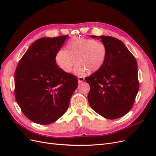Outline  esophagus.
Returning a JSON list of instances; mask_svg holds the SVG:
<instances>
[{
	"mask_svg": "<svg viewBox=\"0 0 156 156\" xmlns=\"http://www.w3.org/2000/svg\"><path fill=\"white\" fill-rule=\"evenodd\" d=\"M84 81V78L83 77H79V78H78V83H82V82H83Z\"/></svg>",
	"mask_w": 156,
	"mask_h": 156,
	"instance_id": "esophagus-1",
	"label": "esophagus"
}]
</instances>
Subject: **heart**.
<instances>
[{
    "label": "heart",
    "instance_id": "obj_1",
    "mask_svg": "<svg viewBox=\"0 0 156 156\" xmlns=\"http://www.w3.org/2000/svg\"><path fill=\"white\" fill-rule=\"evenodd\" d=\"M66 49L59 50L55 62L66 73H69L75 64V73L78 75L88 72L93 74L104 66L108 55L107 46L101 41L83 37H75L66 44Z\"/></svg>",
    "mask_w": 156,
    "mask_h": 156
}]
</instances>
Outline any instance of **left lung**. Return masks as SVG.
Listing matches in <instances>:
<instances>
[{
    "label": "left lung",
    "instance_id": "left-lung-1",
    "mask_svg": "<svg viewBox=\"0 0 156 156\" xmlns=\"http://www.w3.org/2000/svg\"><path fill=\"white\" fill-rule=\"evenodd\" d=\"M90 36L101 39L107 46L108 55L103 68L85 78L90 87L88 103L94 111L105 119H119L131 110L137 94V63L119 39L106 36Z\"/></svg>",
    "mask_w": 156,
    "mask_h": 156
}]
</instances>
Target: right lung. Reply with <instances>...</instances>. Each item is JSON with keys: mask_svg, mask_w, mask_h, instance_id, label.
<instances>
[{"mask_svg": "<svg viewBox=\"0 0 156 156\" xmlns=\"http://www.w3.org/2000/svg\"><path fill=\"white\" fill-rule=\"evenodd\" d=\"M41 37L33 43L18 63L15 97L22 112L34 123H53L67 111L77 87V79L62 71L55 55L68 37Z\"/></svg>", "mask_w": 156, "mask_h": 156, "instance_id": "1", "label": "right lung"}]
</instances>
